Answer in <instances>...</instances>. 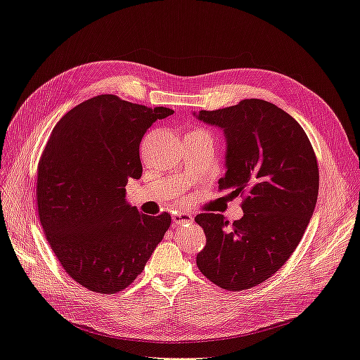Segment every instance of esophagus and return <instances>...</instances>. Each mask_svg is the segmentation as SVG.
<instances>
[{
	"instance_id": "esophagus-1",
	"label": "esophagus",
	"mask_w": 360,
	"mask_h": 360,
	"mask_svg": "<svg viewBox=\"0 0 360 360\" xmlns=\"http://www.w3.org/2000/svg\"><path fill=\"white\" fill-rule=\"evenodd\" d=\"M193 218L192 215H189V213H184V212H180V213H174L172 215V224H184V222H192Z\"/></svg>"
}]
</instances>
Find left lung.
<instances>
[{
  "label": "left lung",
  "mask_w": 360,
  "mask_h": 360,
  "mask_svg": "<svg viewBox=\"0 0 360 360\" xmlns=\"http://www.w3.org/2000/svg\"><path fill=\"white\" fill-rule=\"evenodd\" d=\"M197 118L224 130L219 189L244 197V217L233 224L219 213L195 217L206 235L197 265L222 289H250L276 274L304 235L319 189L315 151L292 116L264 100L200 110Z\"/></svg>",
  "instance_id": "8db88e82"
}]
</instances>
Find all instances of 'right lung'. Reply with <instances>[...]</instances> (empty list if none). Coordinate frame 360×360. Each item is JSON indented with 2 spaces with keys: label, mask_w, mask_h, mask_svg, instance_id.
Returning a JSON list of instances; mask_svg holds the SVG:
<instances>
[{
  "label": "right lung",
  "mask_w": 360,
  "mask_h": 360,
  "mask_svg": "<svg viewBox=\"0 0 360 360\" xmlns=\"http://www.w3.org/2000/svg\"><path fill=\"white\" fill-rule=\"evenodd\" d=\"M116 95L75 105L56 124L37 165V212L48 244L70 277L98 294L133 283L171 226L125 201L141 179L139 145L153 122L172 115Z\"/></svg>",
  "instance_id": "right-lung-1"
}]
</instances>
